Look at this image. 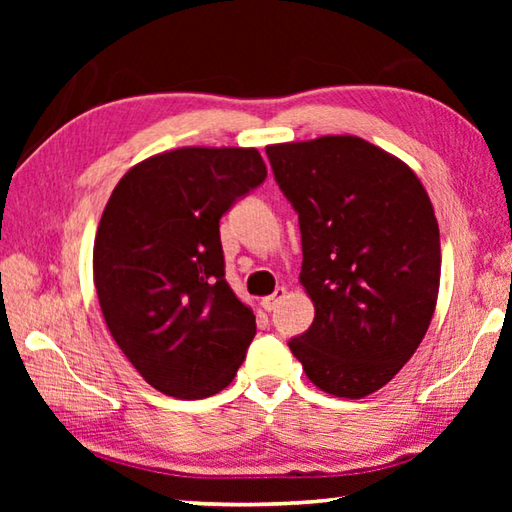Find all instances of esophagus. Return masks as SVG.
Segmentation results:
<instances>
[{
    "label": "esophagus",
    "mask_w": 512,
    "mask_h": 512,
    "mask_svg": "<svg viewBox=\"0 0 512 512\" xmlns=\"http://www.w3.org/2000/svg\"><path fill=\"white\" fill-rule=\"evenodd\" d=\"M284 293H287V291H284V289H275L273 296H266V298H262V307H264L266 311H273V309H275V307L280 305V302H282Z\"/></svg>",
    "instance_id": "esophagus-1"
}]
</instances>
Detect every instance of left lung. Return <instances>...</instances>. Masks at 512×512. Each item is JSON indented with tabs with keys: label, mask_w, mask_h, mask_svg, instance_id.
Listing matches in <instances>:
<instances>
[{
	"label": "left lung",
	"mask_w": 512,
	"mask_h": 512,
	"mask_svg": "<svg viewBox=\"0 0 512 512\" xmlns=\"http://www.w3.org/2000/svg\"><path fill=\"white\" fill-rule=\"evenodd\" d=\"M298 214L316 316L289 348L320 391L359 400L418 350L436 309L440 232L418 176L352 135L266 146Z\"/></svg>",
	"instance_id": "1"
}]
</instances>
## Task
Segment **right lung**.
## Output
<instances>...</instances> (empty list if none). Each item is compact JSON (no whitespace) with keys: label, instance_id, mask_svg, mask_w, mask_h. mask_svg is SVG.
<instances>
[{"label":"right lung","instance_id":"1","mask_svg":"<svg viewBox=\"0 0 512 512\" xmlns=\"http://www.w3.org/2000/svg\"><path fill=\"white\" fill-rule=\"evenodd\" d=\"M266 180L257 149H176L126 173L94 239L112 339L153 388L203 400L235 379L257 332L225 282L219 221Z\"/></svg>","mask_w":512,"mask_h":512}]
</instances>
